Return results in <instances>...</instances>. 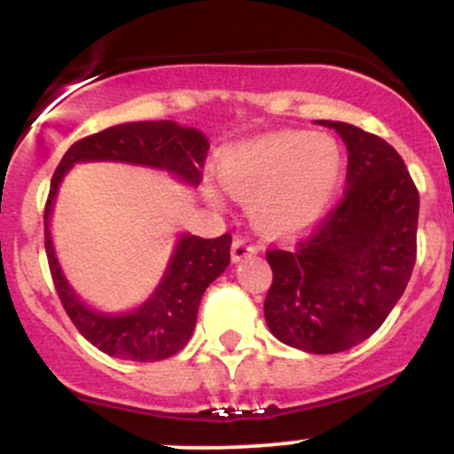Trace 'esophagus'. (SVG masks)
Masks as SVG:
<instances>
[{"label": "esophagus", "instance_id": "1", "mask_svg": "<svg viewBox=\"0 0 454 454\" xmlns=\"http://www.w3.org/2000/svg\"><path fill=\"white\" fill-rule=\"evenodd\" d=\"M232 260L234 262H239V260L252 256V254H256V245L249 241L247 237H234L232 241Z\"/></svg>", "mask_w": 454, "mask_h": 454}]
</instances>
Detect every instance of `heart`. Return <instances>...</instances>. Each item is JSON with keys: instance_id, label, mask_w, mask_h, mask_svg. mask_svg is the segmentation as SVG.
I'll use <instances>...</instances> for the list:
<instances>
[{"instance_id": "b5f03b06", "label": "heart", "mask_w": 454, "mask_h": 454, "mask_svg": "<svg viewBox=\"0 0 454 454\" xmlns=\"http://www.w3.org/2000/svg\"><path fill=\"white\" fill-rule=\"evenodd\" d=\"M343 175V149L325 132H278L223 155L220 179L232 196L252 200L258 226L294 232L331 205Z\"/></svg>"}]
</instances>
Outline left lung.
I'll return each instance as SVG.
<instances>
[{
	"label": "left lung",
	"mask_w": 454,
	"mask_h": 454,
	"mask_svg": "<svg viewBox=\"0 0 454 454\" xmlns=\"http://www.w3.org/2000/svg\"><path fill=\"white\" fill-rule=\"evenodd\" d=\"M348 147L341 200L294 245H273L264 317L286 346L335 354L382 326L416 262L419 190L384 138L341 121Z\"/></svg>",
	"instance_id": "1"
}]
</instances>
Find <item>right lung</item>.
Listing matches in <instances>:
<instances>
[{"mask_svg":"<svg viewBox=\"0 0 454 454\" xmlns=\"http://www.w3.org/2000/svg\"><path fill=\"white\" fill-rule=\"evenodd\" d=\"M207 151L209 138L200 129L179 126L175 121H134L76 140L55 168L44 205V249L51 278L72 325L108 356L153 363L184 350L194 331L198 307L207 286L220 278L231 264L232 237L228 232L217 239L184 234L164 279L147 303L132 314L104 316L76 299L57 264L49 232V215L57 187L72 164L91 160L155 166L170 170L187 184L198 185L202 181Z\"/></svg>","mask_w":454,"mask_h":454,"instance_id":"right-lung-1","label":"right lung"}]
</instances>
